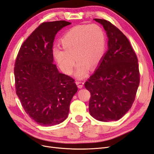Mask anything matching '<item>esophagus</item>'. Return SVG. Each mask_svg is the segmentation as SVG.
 Returning <instances> with one entry per match:
<instances>
[{"label":"esophagus","instance_id":"obj_1","mask_svg":"<svg viewBox=\"0 0 154 154\" xmlns=\"http://www.w3.org/2000/svg\"><path fill=\"white\" fill-rule=\"evenodd\" d=\"M76 85H78V88H82L83 87V85H84V83L82 82H80V81H76Z\"/></svg>","mask_w":154,"mask_h":154}]
</instances>
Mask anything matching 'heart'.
<instances>
[{"label": "heart", "instance_id": "b5f03b06", "mask_svg": "<svg viewBox=\"0 0 154 154\" xmlns=\"http://www.w3.org/2000/svg\"><path fill=\"white\" fill-rule=\"evenodd\" d=\"M62 48L53 49V57L60 69L71 74L78 62L75 76L83 78L87 76L88 67L94 68L103 58L106 45L105 34L97 24L73 27L63 35Z\"/></svg>", "mask_w": 154, "mask_h": 154}]
</instances>
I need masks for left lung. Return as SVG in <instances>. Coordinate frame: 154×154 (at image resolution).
Masks as SVG:
<instances>
[{
	"label": "left lung",
	"mask_w": 154,
	"mask_h": 154,
	"mask_svg": "<svg viewBox=\"0 0 154 154\" xmlns=\"http://www.w3.org/2000/svg\"><path fill=\"white\" fill-rule=\"evenodd\" d=\"M108 36V50L85 83L91 92L89 112L94 119L117 121L134 103L140 77L138 60L128 38L109 21L94 18Z\"/></svg>",
	"instance_id": "left-lung-1"
}]
</instances>
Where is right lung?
<instances>
[{"instance_id":"add662e5","label":"right lung","mask_w":154,"mask_h":154,"mask_svg":"<svg viewBox=\"0 0 154 154\" xmlns=\"http://www.w3.org/2000/svg\"><path fill=\"white\" fill-rule=\"evenodd\" d=\"M65 20L41 24L20 48L14 68L16 93L26 112L42 126H53L67 118L78 91L74 80L59 72L53 63L54 37Z\"/></svg>"}]
</instances>
